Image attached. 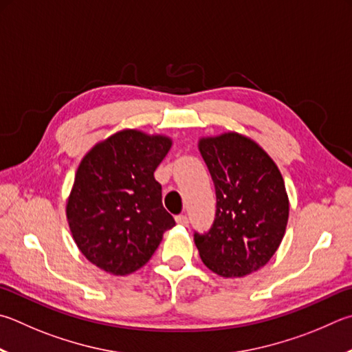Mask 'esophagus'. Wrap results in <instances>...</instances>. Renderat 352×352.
I'll return each instance as SVG.
<instances>
[{
	"mask_svg": "<svg viewBox=\"0 0 352 352\" xmlns=\"http://www.w3.org/2000/svg\"><path fill=\"white\" fill-rule=\"evenodd\" d=\"M177 223H178V225H182V226H188L189 225V219H188V215H178L177 217Z\"/></svg>",
	"mask_w": 352,
	"mask_h": 352,
	"instance_id": "34e87169",
	"label": "esophagus"
}]
</instances>
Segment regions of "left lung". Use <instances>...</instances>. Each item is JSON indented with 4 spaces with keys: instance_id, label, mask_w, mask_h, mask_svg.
Instances as JSON below:
<instances>
[{
    "instance_id": "1",
    "label": "left lung",
    "mask_w": 352,
    "mask_h": 352,
    "mask_svg": "<svg viewBox=\"0 0 352 352\" xmlns=\"http://www.w3.org/2000/svg\"><path fill=\"white\" fill-rule=\"evenodd\" d=\"M212 177L217 212L206 234L194 235L200 258L225 278L263 267L280 246L289 219L283 177L252 138L225 132L198 140Z\"/></svg>"
}]
</instances>
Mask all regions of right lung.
I'll list each match as a JSON object with an SVG mask.
<instances>
[{"label":"right lung","mask_w":352,"mask_h":352,"mask_svg":"<svg viewBox=\"0 0 352 352\" xmlns=\"http://www.w3.org/2000/svg\"><path fill=\"white\" fill-rule=\"evenodd\" d=\"M172 146L162 133L123 129L82 157L66 203L81 254L112 276H129L151 260L175 226L163 208L154 172Z\"/></svg>","instance_id":"add662e5"}]
</instances>
